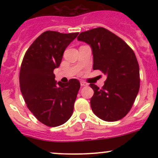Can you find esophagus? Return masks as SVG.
<instances>
[{
	"mask_svg": "<svg viewBox=\"0 0 158 158\" xmlns=\"http://www.w3.org/2000/svg\"><path fill=\"white\" fill-rule=\"evenodd\" d=\"M80 84H81V86H88V83L85 82V81H81Z\"/></svg>",
	"mask_w": 158,
	"mask_h": 158,
	"instance_id": "esophagus-1",
	"label": "esophagus"
}]
</instances>
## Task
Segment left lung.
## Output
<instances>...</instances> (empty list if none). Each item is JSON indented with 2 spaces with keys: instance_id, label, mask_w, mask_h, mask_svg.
<instances>
[{
  "instance_id": "1",
  "label": "left lung",
  "mask_w": 158,
  "mask_h": 158,
  "mask_svg": "<svg viewBox=\"0 0 158 158\" xmlns=\"http://www.w3.org/2000/svg\"><path fill=\"white\" fill-rule=\"evenodd\" d=\"M91 47L94 70L107 76L102 88L94 90L90 106L97 117L108 122L121 119L131 110L139 89L138 61L132 49L113 32L97 27L77 37Z\"/></svg>"
}]
</instances>
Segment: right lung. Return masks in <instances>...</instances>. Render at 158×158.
Instances as JSON below:
<instances>
[{
	"instance_id": "right-lung-1",
	"label": "right lung",
	"mask_w": 158,
	"mask_h": 158,
	"mask_svg": "<svg viewBox=\"0 0 158 158\" xmlns=\"http://www.w3.org/2000/svg\"><path fill=\"white\" fill-rule=\"evenodd\" d=\"M78 34L43 32L23 56L19 75L21 94L29 110L45 126H61L73 114L80 83L77 79L56 82L53 70L59 68L65 49Z\"/></svg>"
}]
</instances>
